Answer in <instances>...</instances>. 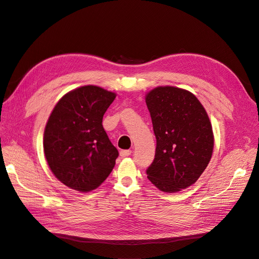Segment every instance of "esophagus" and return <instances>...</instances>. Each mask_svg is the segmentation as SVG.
I'll return each instance as SVG.
<instances>
[{
	"label": "esophagus",
	"mask_w": 259,
	"mask_h": 259,
	"mask_svg": "<svg viewBox=\"0 0 259 259\" xmlns=\"http://www.w3.org/2000/svg\"><path fill=\"white\" fill-rule=\"evenodd\" d=\"M131 154V150H120L119 151V155L121 157H126V156H129Z\"/></svg>",
	"instance_id": "34e87169"
}]
</instances>
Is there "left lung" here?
Listing matches in <instances>:
<instances>
[{
  "label": "left lung",
  "mask_w": 259,
  "mask_h": 259,
  "mask_svg": "<svg viewBox=\"0 0 259 259\" xmlns=\"http://www.w3.org/2000/svg\"><path fill=\"white\" fill-rule=\"evenodd\" d=\"M156 138L155 156L147 178L162 192L193 185L212 156L214 137L209 116L195 95L172 86L146 95Z\"/></svg>",
  "instance_id": "obj_1"
}]
</instances>
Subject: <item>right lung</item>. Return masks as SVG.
Segmentation results:
<instances>
[{"label": "right lung", "mask_w": 259, "mask_h": 259, "mask_svg": "<svg viewBox=\"0 0 259 259\" xmlns=\"http://www.w3.org/2000/svg\"><path fill=\"white\" fill-rule=\"evenodd\" d=\"M115 97L88 85L68 92L53 108L44 132V153L50 170L65 186L92 191L114 168L118 151L102 122Z\"/></svg>", "instance_id": "right-lung-1"}]
</instances>
